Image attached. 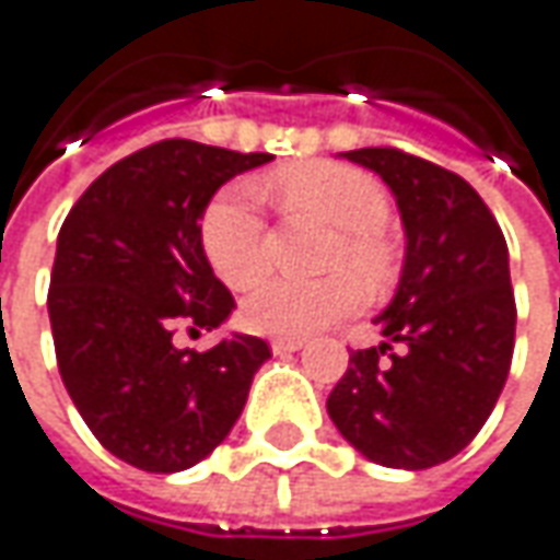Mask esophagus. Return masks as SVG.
I'll return each instance as SVG.
<instances>
[{
	"mask_svg": "<svg viewBox=\"0 0 560 560\" xmlns=\"http://www.w3.org/2000/svg\"><path fill=\"white\" fill-rule=\"evenodd\" d=\"M270 350L277 352V355H283V352H295V350H302V340H299V337H273V340H270Z\"/></svg>",
	"mask_w": 560,
	"mask_h": 560,
	"instance_id": "esophagus-1",
	"label": "esophagus"
}]
</instances>
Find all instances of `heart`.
Returning <instances> with one entry per match:
<instances>
[{
	"mask_svg": "<svg viewBox=\"0 0 560 560\" xmlns=\"http://www.w3.org/2000/svg\"><path fill=\"white\" fill-rule=\"evenodd\" d=\"M270 188L290 213H312L340 230L327 267H350L365 287H384L394 277V252L381 236L390 220V198L375 176L347 163H305L280 173ZM201 248L213 273L233 290L252 287L265 273L267 220L252 185H226L205 208ZM359 302L362 290L350 273L312 283L270 277L245 295L238 318L267 337H308L352 315Z\"/></svg>",
	"mask_w": 560,
	"mask_h": 560,
	"instance_id": "b5f03b06",
	"label": "heart"
}]
</instances>
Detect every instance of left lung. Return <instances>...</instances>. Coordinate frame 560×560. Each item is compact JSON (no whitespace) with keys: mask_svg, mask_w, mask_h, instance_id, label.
Masks as SVG:
<instances>
[{"mask_svg":"<svg viewBox=\"0 0 560 560\" xmlns=\"http://www.w3.org/2000/svg\"><path fill=\"white\" fill-rule=\"evenodd\" d=\"M347 156L397 195L406 265L400 290L375 322L384 343L350 352L327 412L372 463L429 469L479 434L511 372L517 302L508 242L457 173L400 148Z\"/></svg>","mask_w":560,"mask_h":560,"instance_id":"8db88e82","label":"left lung"}]
</instances>
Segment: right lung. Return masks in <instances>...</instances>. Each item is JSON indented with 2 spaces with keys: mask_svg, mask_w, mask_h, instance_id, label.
I'll use <instances>...</instances> for the list:
<instances>
[{
  "mask_svg": "<svg viewBox=\"0 0 560 560\" xmlns=\"http://www.w3.org/2000/svg\"><path fill=\"white\" fill-rule=\"evenodd\" d=\"M270 154L166 138L122 156L69 210L49 273L59 375L100 444L144 472H179L230 434L270 347L236 334L179 350L236 299L201 248L213 191Z\"/></svg>",
  "mask_w": 560,
  "mask_h": 560,
  "instance_id": "1",
  "label": "right lung"
}]
</instances>
